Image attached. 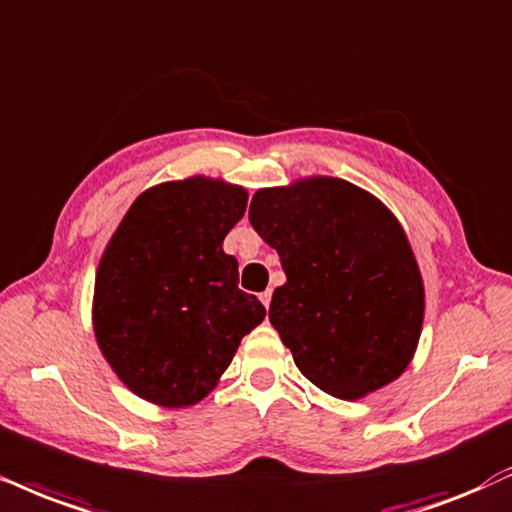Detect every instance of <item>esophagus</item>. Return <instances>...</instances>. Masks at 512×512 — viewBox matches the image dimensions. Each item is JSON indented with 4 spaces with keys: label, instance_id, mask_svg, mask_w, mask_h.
I'll list each match as a JSON object with an SVG mask.
<instances>
[{
    "label": "esophagus",
    "instance_id": "1",
    "mask_svg": "<svg viewBox=\"0 0 512 512\" xmlns=\"http://www.w3.org/2000/svg\"><path fill=\"white\" fill-rule=\"evenodd\" d=\"M260 300H262V305H264V307H269V303H272V291H264V293H260Z\"/></svg>",
    "mask_w": 512,
    "mask_h": 512
}]
</instances>
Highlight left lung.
Listing matches in <instances>:
<instances>
[{
	"mask_svg": "<svg viewBox=\"0 0 512 512\" xmlns=\"http://www.w3.org/2000/svg\"><path fill=\"white\" fill-rule=\"evenodd\" d=\"M248 217L286 272L269 322L295 367L341 400L396 381L424 322L420 264L396 214L355 183L307 176L257 190Z\"/></svg>",
	"mask_w": 512,
	"mask_h": 512,
	"instance_id": "obj_1",
	"label": "left lung"
}]
</instances>
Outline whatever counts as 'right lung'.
<instances>
[{
    "instance_id": "obj_1",
    "label": "right lung",
    "mask_w": 512,
    "mask_h": 512,
    "mask_svg": "<svg viewBox=\"0 0 512 512\" xmlns=\"http://www.w3.org/2000/svg\"><path fill=\"white\" fill-rule=\"evenodd\" d=\"M248 190L190 176L147 188L100 257L92 329L114 374L159 408L200 403L264 307L238 288L224 238L243 219Z\"/></svg>"
}]
</instances>
